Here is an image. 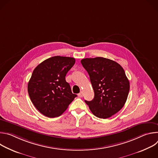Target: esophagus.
Instances as JSON below:
<instances>
[{
    "label": "esophagus",
    "instance_id": "esophagus-1",
    "mask_svg": "<svg viewBox=\"0 0 158 158\" xmlns=\"http://www.w3.org/2000/svg\"><path fill=\"white\" fill-rule=\"evenodd\" d=\"M83 96H84V93H83V92H81L80 93H79V94H78V96H79V97H80V98L83 97Z\"/></svg>",
    "mask_w": 158,
    "mask_h": 158
}]
</instances>
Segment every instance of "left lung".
Listing matches in <instances>:
<instances>
[{
  "instance_id": "left-lung-1",
  "label": "left lung",
  "mask_w": 158,
  "mask_h": 158,
  "mask_svg": "<svg viewBox=\"0 0 158 158\" xmlns=\"http://www.w3.org/2000/svg\"><path fill=\"white\" fill-rule=\"evenodd\" d=\"M89 74L94 98L85 103L98 118L107 119L119 111L125 104L129 82L123 67L116 62L98 57L81 60Z\"/></svg>"
}]
</instances>
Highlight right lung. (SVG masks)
Here are the masks:
<instances>
[{
    "mask_svg": "<svg viewBox=\"0 0 158 158\" xmlns=\"http://www.w3.org/2000/svg\"><path fill=\"white\" fill-rule=\"evenodd\" d=\"M75 62L73 57L54 56L34 69L28 83V93L43 115L51 118L60 116L77 97L65 81L66 74Z\"/></svg>",
    "mask_w": 158,
    "mask_h": 158,
    "instance_id": "1",
    "label": "right lung"
}]
</instances>
